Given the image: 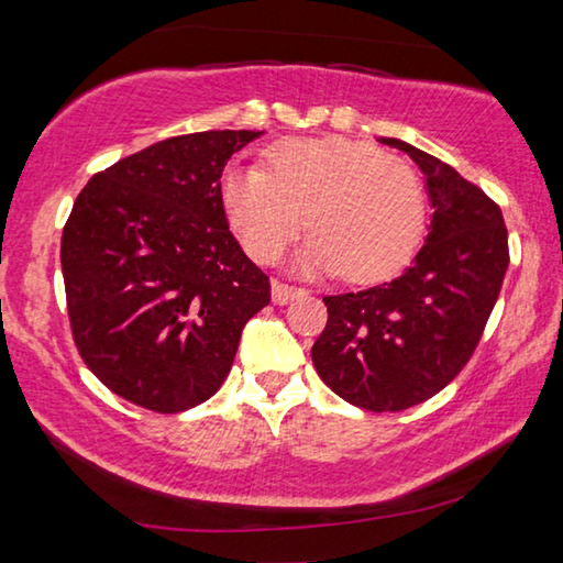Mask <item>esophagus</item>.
Returning a JSON list of instances; mask_svg holds the SVG:
<instances>
[{
    "label": "esophagus",
    "instance_id": "34e87169",
    "mask_svg": "<svg viewBox=\"0 0 563 563\" xmlns=\"http://www.w3.org/2000/svg\"><path fill=\"white\" fill-rule=\"evenodd\" d=\"M271 295H273V302H288L292 298H300V295H305L302 288H295V285H288V283H280L275 280L273 288H271Z\"/></svg>",
    "mask_w": 563,
    "mask_h": 563
}]
</instances>
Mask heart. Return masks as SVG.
I'll list each match as a JSON object with an SVG mask.
<instances>
[{"mask_svg": "<svg viewBox=\"0 0 563 563\" xmlns=\"http://www.w3.org/2000/svg\"><path fill=\"white\" fill-rule=\"evenodd\" d=\"M221 206L258 263L278 261L308 216L316 233L298 268L342 271L352 283L395 275L424 233V194L415 170L345 136L290 139L265 151V168L228 166Z\"/></svg>", "mask_w": 563, "mask_h": 563, "instance_id": "heart-1", "label": "heart"}]
</instances>
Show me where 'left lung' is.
Listing matches in <instances>:
<instances>
[{"instance_id": "left-lung-1", "label": "left lung", "mask_w": 563, "mask_h": 563, "mask_svg": "<svg viewBox=\"0 0 563 563\" xmlns=\"http://www.w3.org/2000/svg\"><path fill=\"white\" fill-rule=\"evenodd\" d=\"M427 180L432 223L415 261L395 280L325 295L328 325L312 365L332 393L369 412H399L462 373L499 298L509 238L499 206L452 166L399 139Z\"/></svg>"}]
</instances>
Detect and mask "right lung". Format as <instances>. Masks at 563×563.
<instances>
[{
	"label": "right lung",
	"instance_id": "obj_1",
	"mask_svg": "<svg viewBox=\"0 0 563 563\" xmlns=\"http://www.w3.org/2000/svg\"><path fill=\"white\" fill-rule=\"evenodd\" d=\"M261 133L158 141L76 196L62 233L66 310L81 360L113 395L176 415L231 373L271 283L228 231L221 176Z\"/></svg>",
	"mask_w": 563,
	"mask_h": 563
}]
</instances>
